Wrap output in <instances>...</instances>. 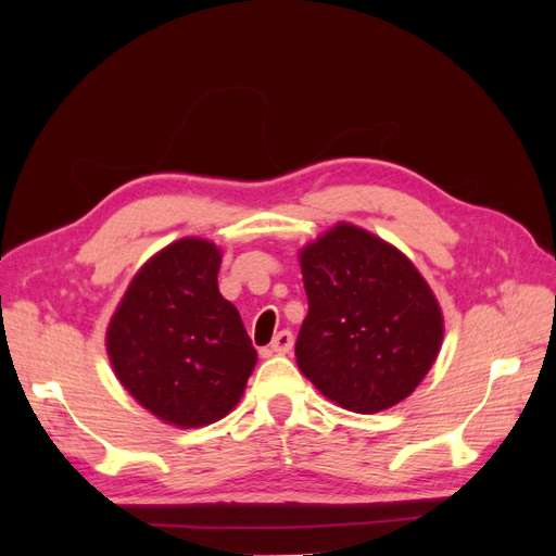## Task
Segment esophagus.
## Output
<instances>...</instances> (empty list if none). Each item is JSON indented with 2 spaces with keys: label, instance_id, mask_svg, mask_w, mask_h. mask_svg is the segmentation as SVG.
<instances>
[{
  "label": "esophagus",
  "instance_id": "34e87169",
  "mask_svg": "<svg viewBox=\"0 0 556 556\" xmlns=\"http://www.w3.org/2000/svg\"><path fill=\"white\" fill-rule=\"evenodd\" d=\"M292 345H294L292 331L282 329V331L276 333V339L271 341V352H274V355H288V352L292 350Z\"/></svg>",
  "mask_w": 556,
  "mask_h": 556
}]
</instances>
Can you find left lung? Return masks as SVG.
Instances as JSON below:
<instances>
[{"label":"left lung","instance_id":"left-lung-1","mask_svg":"<svg viewBox=\"0 0 556 556\" xmlns=\"http://www.w3.org/2000/svg\"><path fill=\"white\" fill-rule=\"evenodd\" d=\"M308 315L296 364L336 406L371 415L425 380L443 343V313L401 250L339 223L299 252Z\"/></svg>","mask_w":556,"mask_h":556}]
</instances>
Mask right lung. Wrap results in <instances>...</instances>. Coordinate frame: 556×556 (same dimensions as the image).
I'll return each mask as SVG.
<instances>
[{"instance_id":"add662e5","label":"right lung","mask_w":556,"mask_h":556,"mask_svg":"<svg viewBox=\"0 0 556 556\" xmlns=\"http://www.w3.org/2000/svg\"><path fill=\"white\" fill-rule=\"evenodd\" d=\"M223 252L180 239L150 257L117 304L106 352L125 390L180 429L223 419L243 396L257 352L217 290Z\"/></svg>"}]
</instances>
